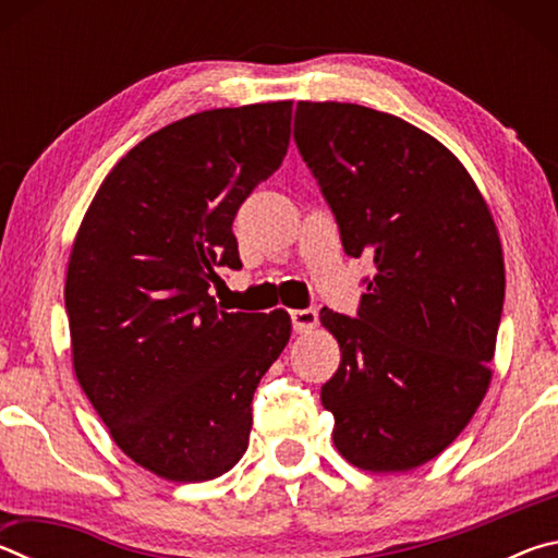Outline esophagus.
Wrapping results in <instances>:
<instances>
[{"instance_id": "obj_1", "label": "esophagus", "mask_w": 558, "mask_h": 558, "mask_svg": "<svg viewBox=\"0 0 558 558\" xmlns=\"http://www.w3.org/2000/svg\"><path fill=\"white\" fill-rule=\"evenodd\" d=\"M290 323H292V329H295L298 335H305V332H313V329L317 327L319 315H317V310H313V307L292 310Z\"/></svg>"}]
</instances>
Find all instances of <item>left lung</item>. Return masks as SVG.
I'll return each instance as SVG.
<instances>
[{
    "instance_id": "1",
    "label": "left lung",
    "mask_w": 558,
    "mask_h": 558,
    "mask_svg": "<svg viewBox=\"0 0 558 558\" xmlns=\"http://www.w3.org/2000/svg\"><path fill=\"white\" fill-rule=\"evenodd\" d=\"M298 149L344 253L376 276L356 317L323 310L342 362L323 386L332 440L369 472L418 468L468 426L493 379L502 245L456 155L409 122L352 102H298Z\"/></svg>"
}]
</instances>
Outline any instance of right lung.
Listing matches in <instances>:
<instances>
[{"label": "right lung", "mask_w": 558, "mask_h": 558, "mask_svg": "<svg viewBox=\"0 0 558 558\" xmlns=\"http://www.w3.org/2000/svg\"><path fill=\"white\" fill-rule=\"evenodd\" d=\"M292 102L204 110L112 167L75 235L65 313L81 389L137 465L174 483L229 472L248 448L253 393L290 317L219 313L231 231L290 145Z\"/></svg>", "instance_id": "obj_1"}]
</instances>
